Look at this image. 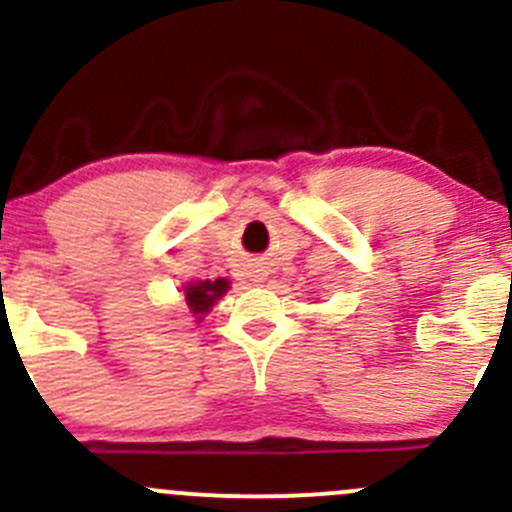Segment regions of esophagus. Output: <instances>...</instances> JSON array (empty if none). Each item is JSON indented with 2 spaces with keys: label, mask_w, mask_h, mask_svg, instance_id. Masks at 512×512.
Segmentation results:
<instances>
[{
  "label": "esophagus",
  "mask_w": 512,
  "mask_h": 512,
  "mask_svg": "<svg viewBox=\"0 0 512 512\" xmlns=\"http://www.w3.org/2000/svg\"><path fill=\"white\" fill-rule=\"evenodd\" d=\"M255 277H257V280H262V277H260V275H255Z\"/></svg>",
  "instance_id": "esophagus-1"
}]
</instances>
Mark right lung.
Returning <instances> with one entry per match:
<instances>
[{
	"mask_svg": "<svg viewBox=\"0 0 512 512\" xmlns=\"http://www.w3.org/2000/svg\"><path fill=\"white\" fill-rule=\"evenodd\" d=\"M230 289V282L225 277L220 280H200V282H188L185 285V304H188L190 312L198 317V322L203 319V314H208L213 309V304Z\"/></svg>",
	"mask_w": 512,
	"mask_h": 512,
	"instance_id": "1",
	"label": "right lung"
}]
</instances>
